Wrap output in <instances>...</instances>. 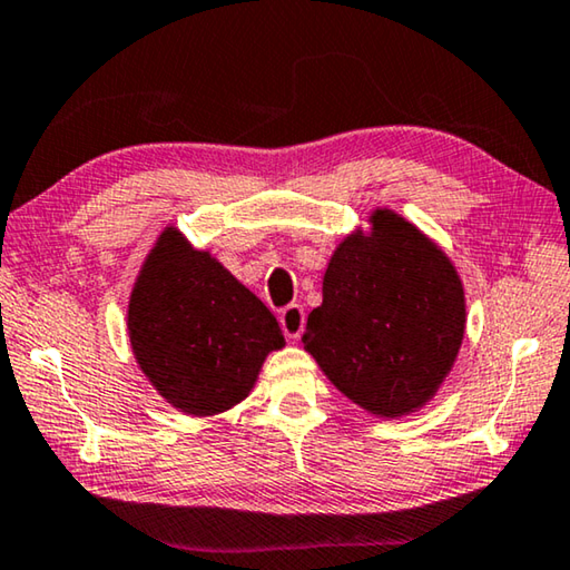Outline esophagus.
Masks as SVG:
<instances>
[{
	"instance_id": "34e87169",
	"label": "esophagus",
	"mask_w": 570,
	"mask_h": 570,
	"mask_svg": "<svg viewBox=\"0 0 570 570\" xmlns=\"http://www.w3.org/2000/svg\"><path fill=\"white\" fill-rule=\"evenodd\" d=\"M278 322H282V330L288 340H299L304 334V309L299 304H288L282 309V314H278Z\"/></svg>"
}]
</instances>
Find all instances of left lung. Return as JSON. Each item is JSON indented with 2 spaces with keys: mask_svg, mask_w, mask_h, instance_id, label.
I'll return each mask as SVG.
<instances>
[{
  "mask_svg": "<svg viewBox=\"0 0 570 570\" xmlns=\"http://www.w3.org/2000/svg\"><path fill=\"white\" fill-rule=\"evenodd\" d=\"M334 248L304 350L327 381L377 419L421 411L456 363L466 330L464 284L426 233L391 207Z\"/></svg>",
  "mask_w": 570,
  "mask_h": 570,
  "instance_id": "left-lung-1",
  "label": "left lung"
}]
</instances>
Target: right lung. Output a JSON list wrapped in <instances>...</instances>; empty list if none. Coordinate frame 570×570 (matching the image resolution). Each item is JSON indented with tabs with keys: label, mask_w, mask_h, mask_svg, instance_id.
Returning a JSON list of instances; mask_svg holds the SVG:
<instances>
[{
	"label": "right lung",
	"mask_w": 570,
	"mask_h": 570,
	"mask_svg": "<svg viewBox=\"0 0 570 570\" xmlns=\"http://www.w3.org/2000/svg\"><path fill=\"white\" fill-rule=\"evenodd\" d=\"M126 332L159 399L195 419L246 401L266 357L286 345L268 306L175 225L144 258Z\"/></svg>",
	"instance_id": "obj_1"
}]
</instances>
